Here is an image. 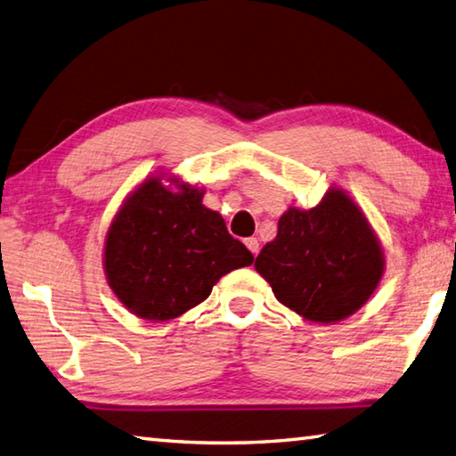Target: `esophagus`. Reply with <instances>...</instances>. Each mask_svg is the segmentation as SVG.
<instances>
[{
	"label": "esophagus",
	"instance_id": "obj_1",
	"mask_svg": "<svg viewBox=\"0 0 456 456\" xmlns=\"http://www.w3.org/2000/svg\"><path fill=\"white\" fill-rule=\"evenodd\" d=\"M245 245H247L248 251H251L255 256L258 255V239H256V237H248V239H245Z\"/></svg>",
	"mask_w": 456,
	"mask_h": 456
}]
</instances>
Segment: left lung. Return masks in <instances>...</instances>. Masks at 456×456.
Returning <instances> with one entry per match:
<instances>
[{"mask_svg": "<svg viewBox=\"0 0 456 456\" xmlns=\"http://www.w3.org/2000/svg\"><path fill=\"white\" fill-rule=\"evenodd\" d=\"M274 298L298 316L336 324L358 312L386 271L381 240L363 209L332 185L316 208H290L255 258Z\"/></svg>", "mask_w": 456, "mask_h": 456, "instance_id": "obj_1", "label": "left lung"}]
</instances>
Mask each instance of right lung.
Wrapping results in <instances>:
<instances>
[{
  "label": "right lung",
  "instance_id": "1",
  "mask_svg": "<svg viewBox=\"0 0 456 456\" xmlns=\"http://www.w3.org/2000/svg\"><path fill=\"white\" fill-rule=\"evenodd\" d=\"M203 187L156 172L124 198L104 237L102 269L122 306L167 322L209 297L221 276L255 256L229 235Z\"/></svg>",
  "mask_w": 456,
  "mask_h": 456
}]
</instances>
